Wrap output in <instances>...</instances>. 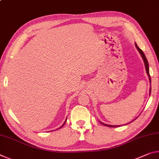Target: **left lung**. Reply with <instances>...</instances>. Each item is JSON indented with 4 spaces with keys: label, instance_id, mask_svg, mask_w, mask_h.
<instances>
[{
    "label": "left lung",
    "instance_id": "8db88e82",
    "mask_svg": "<svg viewBox=\"0 0 159 159\" xmlns=\"http://www.w3.org/2000/svg\"><path fill=\"white\" fill-rule=\"evenodd\" d=\"M135 47H136L137 49H138V50L139 51V54H140V55H141L142 59H143V61H144V65H145V69H146L147 74V75H148V77H149V83H151V76H150V75H149V63H148V61H147V58H146V56H145V55L144 54V52H142V50L140 49V48H139L138 46V45H137L136 43H135ZM150 84H151V83H150ZM151 90H152V88H150V89H149V95H150V94H151ZM136 118H135V119H136ZM135 119H134L133 120H134ZM99 121L100 122L101 124L104 125H105V126H107V127L115 128V127H117V126H118V125H113L105 124V123H104L101 122L100 120H99ZM125 125H126V124H125ZM119 126H120V125H119Z\"/></svg>",
    "mask_w": 159,
    "mask_h": 159
}]
</instances>
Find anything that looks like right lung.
I'll use <instances>...</instances> for the list:
<instances>
[{"mask_svg":"<svg viewBox=\"0 0 159 159\" xmlns=\"http://www.w3.org/2000/svg\"><path fill=\"white\" fill-rule=\"evenodd\" d=\"M66 119H67V118H66ZM66 120H65V121H64V124H63L62 125H61V127H60V128H61V127H62V126H63V125H64V124H65V123H66ZM60 128H58V129H60Z\"/></svg>","mask_w":159,"mask_h":159,"instance_id":"right-lung-1","label":"right lung"}]
</instances>
